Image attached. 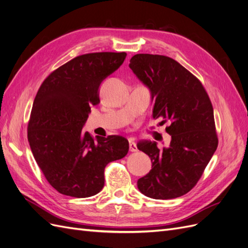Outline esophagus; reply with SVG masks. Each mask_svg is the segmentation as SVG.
<instances>
[{"instance_id": "esophagus-1", "label": "esophagus", "mask_w": 248, "mask_h": 248, "mask_svg": "<svg viewBox=\"0 0 248 248\" xmlns=\"http://www.w3.org/2000/svg\"><path fill=\"white\" fill-rule=\"evenodd\" d=\"M129 150L131 152H137L138 151V147L134 142V139H129Z\"/></svg>"}]
</instances>
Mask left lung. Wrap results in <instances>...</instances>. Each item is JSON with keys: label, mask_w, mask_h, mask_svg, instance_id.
Segmentation results:
<instances>
[{"label": "left lung", "mask_w": 248, "mask_h": 248, "mask_svg": "<svg viewBox=\"0 0 248 248\" xmlns=\"http://www.w3.org/2000/svg\"><path fill=\"white\" fill-rule=\"evenodd\" d=\"M130 69L150 89L153 119L170 123L169 148L142 140L138 149L146 153L152 170L138 180L140 191L155 200L183 196L198 183L218 145L211 100L202 82L174 59L138 54Z\"/></svg>", "instance_id": "1"}]
</instances>
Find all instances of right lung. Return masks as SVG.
Returning <instances> with one entry per match:
<instances>
[{"mask_svg":"<svg viewBox=\"0 0 248 248\" xmlns=\"http://www.w3.org/2000/svg\"><path fill=\"white\" fill-rule=\"evenodd\" d=\"M126 52H92L70 60L44 79L34 99L28 140L47 182L60 193L89 198L104 185L107 164L128 153L125 138L82 133L99 86L124 62Z\"/></svg>","mask_w":248,"mask_h":248,"instance_id":"obj_1","label":"right lung"}]
</instances>
